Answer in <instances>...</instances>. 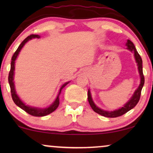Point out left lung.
<instances>
[{"instance_id": "obj_1", "label": "left lung", "mask_w": 153, "mask_h": 153, "mask_svg": "<svg viewBox=\"0 0 153 153\" xmlns=\"http://www.w3.org/2000/svg\"><path fill=\"white\" fill-rule=\"evenodd\" d=\"M126 46L127 47V49H129V51L134 53L136 62H137V63L140 78H141V82H140L139 87H138V88L135 91L132 97H131V99L129 100V101L125 104L124 106H123L122 108H120L119 109L115 110L114 111H108L102 110L99 107H97V106L95 104V103L93 102V100H92L91 94L89 90H88V102L90 105L91 106V108H93V110L95 112L97 113L98 114L101 115V116H103L104 117H107V118H116V117L120 116L123 114H126L127 111H129V110H131V108L134 107L139 101L140 97H141L142 88H143L144 85L145 79H144V76L143 74V66H142V59L141 56H140L139 53L137 52L134 45L132 42H131L129 39L127 40L126 43Z\"/></svg>"}]
</instances>
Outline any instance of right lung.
Masks as SVG:
<instances>
[{
  "label": "right lung",
  "instance_id": "add662e5",
  "mask_svg": "<svg viewBox=\"0 0 153 153\" xmlns=\"http://www.w3.org/2000/svg\"><path fill=\"white\" fill-rule=\"evenodd\" d=\"M39 38L40 36L38 35H30V36H28L26 39H24V41L21 43V45L19 46L18 49H16V51L14 52V55L12 56V62H11V67H10V71L9 72V76H8V81H9V84L10 86V91H11V95H12V100L14 103L16 104V105H17L19 107H20L22 109L25 111L26 113H28V114L31 115V116H37V117H41V116H47L48 114H50L51 113L54 111L56 108H58V105H59V95L60 93H61L62 89L65 86V85L69 83V82H67L65 83H64L63 85H62L61 88H60L59 93L56 97V99L55 101L53 102V104L51 105H50L49 107L47 108H37V107H33V106H30L28 105H26L24 102H23L19 96L17 95V94L16 93V91H15V88H14V64H15V60L17 58V56L19 53V52L21 51V49H22V47H24L25 44H26L27 42L30 40V39H33V38Z\"/></svg>",
  "mask_w": 153,
  "mask_h": 153
}]
</instances>
